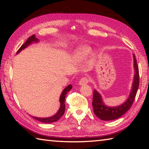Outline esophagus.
Here are the masks:
<instances>
[{"instance_id":"1","label":"esophagus","mask_w":149,"mask_h":149,"mask_svg":"<svg viewBox=\"0 0 149 149\" xmlns=\"http://www.w3.org/2000/svg\"><path fill=\"white\" fill-rule=\"evenodd\" d=\"M88 83H89V79H88V78L86 77H82L81 79L79 80V84L80 85H82L87 84Z\"/></svg>"}]
</instances>
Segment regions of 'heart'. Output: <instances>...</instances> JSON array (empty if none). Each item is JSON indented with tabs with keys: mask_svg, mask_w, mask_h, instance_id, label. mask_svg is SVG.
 Returning <instances> with one entry per match:
<instances>
[{
	"mask_svg": "<svg viewBox=\"0 0 149 149\" xmlns=\"http://www.w3.org/2000/svg\"><path fill=\"white\" fill-rule=\"evenodd\" d=\"M91 52V49L89 47L81 46L75 50L74 58L76 61H83L87 58Z\"/></svg>",
	"mask_w": 149,
	"mask_h": 149,
	"instance_id": "obj_1",
	"label": "heart"
}]
</instances>
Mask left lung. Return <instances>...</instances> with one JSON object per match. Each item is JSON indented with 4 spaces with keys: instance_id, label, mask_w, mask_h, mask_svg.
<instances>
[{
    "instance_id": "1",
    "label": "left lung",
    "mask_w": 149,
    "mask_h": 149,
    "mask_svg": "<svg viewBox=\"0 0 149 149\" xmlns=\"http://www.w3.org/2000/svg\"><path fill=\"white\" fill-rule=\"evenodd\" d=\"M133 56V65L135 69V75L133 79L132 89L127 100L123 103L122 105L114 107H109L106 106L102 99L100 93L95 89L93 91V108L95 114L100 118V120L104 121H110L119 118L122 116L127 111L130 109L134 101L135 97L137 94L139 84V67L137 64L135 56Z\"/></svg>"
}]
</instances>
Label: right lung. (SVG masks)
<instances>
[{"label":"right lung","instance_id":"obj_1","mask_svg":"<svg viewBox=\"0 0 149 149\" xmlns=\"http://www.w3.org/2000/svg\"><path fill=\"white\" fill-rule=\"evenodd\" d=\"M38 41H39L38 39L35 37V35H31V37H29V38L27 39L26 42L22 45V47L19 48L18 50H17V54H18L22 50H24V49H26L27 47H28L29 45H31L33 42H37ZM72 85H68V86L65 87L64 90H63V91L62 92L61 95H60V107L56 114H54V116H52L49 117V118H37V117H34V116H32V117L35 118V120L39 121V122L46 123H52V122H56V121L58 120L60 118L62 117V116L64 114V112H65V103H64V102H65V95H66L68 92L70 91L72 89Z\"/></svg>","mask_w":149,"mask_h":149}]
</instances>
